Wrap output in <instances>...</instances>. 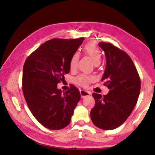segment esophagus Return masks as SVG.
Listing matches in <instances>:
<instances>
[{
    "instance_id": "34e87169",
    "label": "esophagus",
    "mask_w": 155,
    "mask_h": 155,
    "mask_svg": "<svg viewBox=\"0 0 155 155\" xmlns=\"http://www.w3.org/2000/svg\"><path fill=\"white\" fill-rule=\"evenodd\" d=\"M80 95H81V98H84L86 97H89L90 96V92H89L88 91L86 90H80Z\"/></svg>"
}]
</instances>
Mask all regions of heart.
Segmentation results:
<instances>
[{"label":"heart","mask_w":155,"mask_h":155,"mask_svg":"<svg viewBox=\"0 0 155 155\" xmlns=\"http://www.w3.org/2000/svg\"><path fill=\"white\" fill-rule=\"evenodd\" d=\"M84 51L85 54L90 56L94 64H98L100 63L101 58V53L97 44L94 42H90L84 46ZM80 55L78 52L74 53L72 55L70 60V68L71 70L75 69L78 66ZM94 80V77L92 75H88L86 74H80L75 78V82L78 85L82 87L88 86L90 83Z\"/></svg>","instance_id":"heart-1"}]
</instances>
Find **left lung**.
I'll return each instance as SVG.
<instances>
[{"label":"left lung","instance_id":"left-lung-1","mask_svg":"<svg viewBox=\"0 0 155 155\" xmlns=\"http://www.w3.org/2000/svg\"><path fill=\"white\" fill-rule=\"evenodd\" d=\"M107 65L101 82L109 89L107 95L93 93L95 106L91 110L93 124L103 130H113L124 124L136 104L140 79L130 56L110 43L100 42Z\"/></svg>","mask_w":155,"mask_h":155}]
</instances>
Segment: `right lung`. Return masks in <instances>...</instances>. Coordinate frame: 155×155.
<instances>
[{"label":"right lung","mask_w":155,"mask_h":155,"mask_svg":"<svg viewBox=\"0 0 155 155\" xmlns=\"http://www.w3.org/2000/svg\"><path fill=\"white\" fill-rule=\"evenodd\" d=\"M84 38L53 39L27 57L23 67L22 91L36 119L51 130H60L70 124L80 99L75 86L63 92L57 84L70 72V60Z\"/></svg>","instance_id":"1"}]
</instances>
